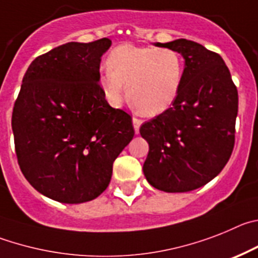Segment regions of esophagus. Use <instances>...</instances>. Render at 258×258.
<instances>
[{
	"instance_id": "1",
	"label": "esophagus",
	"mask_w": 258,
	"mask_h": 258,
	"mask_svg": "<svg viewBox=\"0 0 258 258\" xmlns=\"http://www.w3.org/2000/svg\"><path fill=\"white\" fill-rule=\"evenodd\" d=\"M132 123H134L135 132H136V134H139V130H140V126H141V123H143V120L139 119V118H136V117H134V119H132Z\"/></svg>"
}]
</instances>
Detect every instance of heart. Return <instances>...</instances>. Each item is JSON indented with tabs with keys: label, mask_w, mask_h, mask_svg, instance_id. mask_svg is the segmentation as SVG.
Masks as SVG:
<instances>
[{
	"label": "heart",
	"mask_w": 258,
	"mask_h": 258,
	"mask_svg": "<svg viewBox=\"0 0 258 258\" xmlns=\"http://www.w3.org/2000/svg\"><path fill=\"white\" fill-rule=\"evenodd\" d=\"M108 72L100 86L106 100L119 105L127 96L143 115H158L172 105L182 83L184 61L169 47L123 43L113 48L106 59Z\"/></svg>",
	"instance_id": "heart-1"
}]
</instances>
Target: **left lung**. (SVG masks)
Returning a JSON list of instances; mask_svg holds the SVG:
<instances>
[{
  "instance_id": "8db88e82",
  "label": "left lung",
  "mask_w": 258,
  "mask_h": 258,
  "mask_svg": "<svg viewBox=\"0 0 258 258\" xmlns=\"http://www.w3.org/2000/svg\"><path fill=\"white\" fill-rule=\"evenodd\" d=\"M155 46L180 52L185 69L172 106L140 127L149 144L144 175L162 191H190L219 175L233 153L238 90L222 57L201 43Z\"/></svg>"
}]
</instances>
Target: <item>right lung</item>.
Wrapping results in <instances>:
<instances>
[{"instance_id":"1","label":"right lung","mask_w":258,"mask_h":258,"mask_svg":"<svg viewBox=\"0 0 258 258\" xmlns=\"http://www.w3.org/2000/svg\"><path fill=\"white\" fill-rule=\"evenodd\" d=\"M110 45L101 38L57 46L23 77L11 118L16 158L28 182L54 201L97 198L134 138L131 115L109 105L99 83Z\"/></svg>"}]
</instances>
